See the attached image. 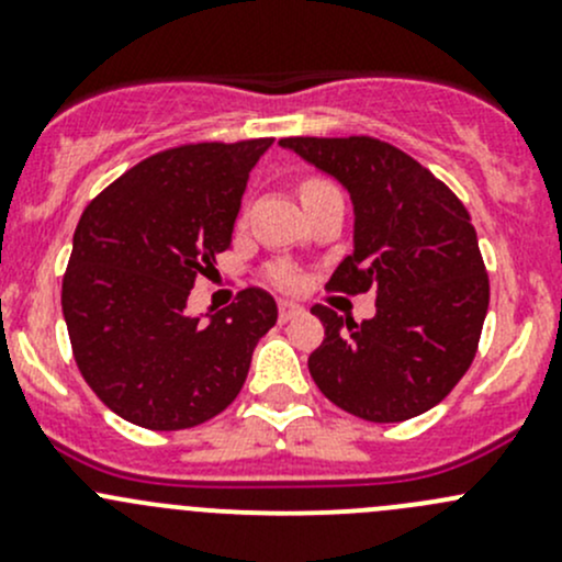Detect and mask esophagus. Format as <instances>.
<instances>
[{
  "instance_id": "1",
  "label": "esophagus",
  "mask_w": 562,
  "mask_h": 562,
  "mask_svg": "<svg viewBox=\"0 0 562 562\" xmlns=\"http://www.w3.org/2000/svg\"><path fill=\"white\" fill-rule=\"evenodd\" d=\"M299 315H304L302 304H296V302H280V321H282V323L293 321V317H299Z\"/></svg>"
}]
</instances>
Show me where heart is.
<instances>
[{"label":"heart","mask_w":562,"mask_h":562,"mask_svg":"<svg viewBox=\"0 0 562 562\" xmlns=\"http://www.w3.org/2000/svg\"><path fill=\"white\" fill-rule=\"evenodd\" d=\"M280 280H282V282H291V280H293V277H291V274H282V277H280Z\"/></svg>","instance_id":"1"}]
</instances>
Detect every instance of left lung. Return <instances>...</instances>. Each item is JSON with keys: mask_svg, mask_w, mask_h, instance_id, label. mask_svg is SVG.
<instances>
[{"mask_svg": "<svg viewBox=\"0 0 562 562\" xmlns=\"http://www.w3.org/2000/svg\"><path fill=\"white\" fill-rule=\"evenodd\" d=\"M353 203V252L328 291L375 288V317L313 307L326 337L310 375L337 407L375 424L422 416L468 372L490 307V280L468 209L440 179L383 140L282 138Z\"/></svg>", "mask_w": 562, "mask_h": 562, "instance_id": "left-lung-1", "label": "left lung"}]
</instances>
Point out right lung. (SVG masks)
Instances as JSON below:
<instances>
[{
  "instance_id": "1",
  "label": "right lung",
  "mask_w": 562,
  "mask_h": 562,
  "mask_svg": "<svg viewBox=\"0 0 562 562\" xmlns=\"http://www.w3.org/2000/svg\"><path fill=\"white\" fill-rule=\"evenodd\" d=\"M274 138L190 144L138 162L78 220L61 313L83 381L124 422L187 429L245 386L277 304L245 288L217 315H190L195 277L231 247L249 171Z\"/></svg>"
}]
</instances>
